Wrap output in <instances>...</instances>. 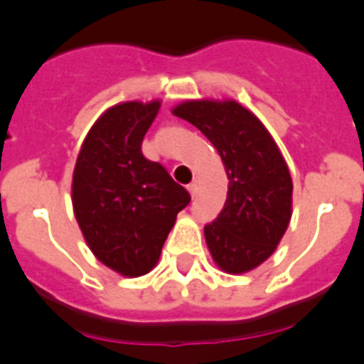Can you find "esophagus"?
<instances>
[{"label": "esophagus", "instance_id": "obj_1", "mask_svg": "<svg viewBox=\"0 0 364 364\" xmlns=\"http://www.w3.org/2000/svg\"><path fill=\"white\" fill-rule=\"evenodd\" d=\"M186 188H188V192H191V196H192V200H194L196 194H198V185H196V183H191V185L186 186Z\"/></svg>", "mask_w": 364, "mask_h": 364}]
</instances>
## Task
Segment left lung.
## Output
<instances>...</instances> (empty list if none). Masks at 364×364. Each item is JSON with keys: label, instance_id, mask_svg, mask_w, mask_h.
Segmentation results:
<instances>
[{"label": "left lung", "instance_id": "left-lung-1", "mask_svg": "<svg viewBox=\"0 0 364 364\" xmlns=\"http://www.w3.org/2000/svg\"><path fill=\"white\" fill-rule=\"evenodd\" d=\"M214 144L229 188L205 242L223 273L257 269L277 251L293 208V181L282 151L262 121L232 99L183 100L172 107Z\"/></svg>", "mask_w": 364, "mask_h": 364}]
</instances>
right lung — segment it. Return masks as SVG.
Returning a JSON list of instances; mask_svg holds the SVG:
<instances>
[{"instance_id":"obj_1","label":"right lung","mask_w":364,"mask_h":364,"mask_svg":"<svg viewBox=\"0 0 364 364\" xmlns=\"http://www.w3.org/2000/svg\"><path fill=\"white\" fill-rule=\"evenodd\" d=\"M161 100L115 104L87 132L73 170V213L95 258L122 277L157 265L163 243L191 196L141 144Z\"/></svg>"}]
</instances>
